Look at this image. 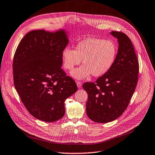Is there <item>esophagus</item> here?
I'll use <instances>...</instances> for the list:
<instances>
[{
    "instance_id": "1",
    "label": "esophagus",
    "mask_w": 155,
    "mask_h": 155,
    "mask_svg": "<svg viewBox=\"0 0 155 155\" xmlns=\"http://www.w3.org/2000/svg\"><path fill=\"white\" fill-rule=\"evenodd\" d=\"M81 82H80V81H77V87H78V88H80L81 87Z\"/></svg>"
}]
</instances>
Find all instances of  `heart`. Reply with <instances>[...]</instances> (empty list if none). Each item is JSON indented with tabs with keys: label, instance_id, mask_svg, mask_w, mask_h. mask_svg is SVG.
<instances>
[{
	"label": "heart",
	"instance_id": "b5f03b06",
	"mask_svg": "<svg viewBox=\"0 0 155 155\" xmlns=\"http://www.w3.org/2000/svg\"><path fill=\"white\" fill-rule=\"evenodd\" d=\"M117 47L109 40L89 37L77 43L75 50L65 48L61 54L64 68L72 70L81 62L83 65L71 72L77 80H83L92 74L99 77L107 73L115 61Z\"/></svg>",
	"mask_w": 155,
	"mask_h": 155
}]
</instances>
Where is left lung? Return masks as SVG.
<instances>
[{
    "label": "left lung",
    "mask_w": 155,
    "mask_h": 155,
    "mask_svg": "<svg viewBox=\"0 0 155 155\" xmlns=\"http://www.w3.org/2000/svg\"><path fill=\"white\" fill-rule=\"evenodd\" d=\"M118 40L115 61L110 70L96 83L86 82L83 88L88 95L87 115L96 123L112 121L126 109L136 87L139 62L129 38L124 33L110 32Z\"/></svg>",
    "instance_id": "1"
}]
</instances>
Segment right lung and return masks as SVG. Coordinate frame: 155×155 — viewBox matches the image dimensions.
<instances>
[{"label":"right lung","mask_w":155,"mask_h":155,"mask_svg":"<svg viewBox=\"0 0 155 155\" xmlns=\"http://www.w3.org/2000/svg\"><path fill=\"white\" fill-rule=\"evenodd\" d=\"M69 32L35 30L28 33L16 50L14 84L21 101L37 119L54 122L65 114L64 102L77 91L74 80L61 68Z\"/></svg>","instance_id":"obj_1"}]
</instances>
